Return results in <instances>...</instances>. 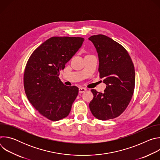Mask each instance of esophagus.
Returning <instances> with one entry per match:
<instances>
[{"instance_id": "34e87169", "label": "esophagus", "mask_w": 160, "mask_h": 160, "mask_svg": "<svg viewBox=\"0 0 160 160\" xmlns=\"http://www.w3.org/2000/svg\"><path fill=\"white\" fill-rule=\"evenodd\" d=\"M87 90V89L85 88H83V87H80L78 88V92L80 94H82V93H83L84 92H85V91Z\"/></svg>"}]
</instances>
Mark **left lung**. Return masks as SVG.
<instances>
[{"instance_id":"8db88e82","label":"left lung","mask_w":160,"mask_h":160,"mask_svg":"<svg viewBox=\"0 0 160 160\" xmlns=\"http://www.w3.org/2000/svg\"><path fill=\"white\" fill-rule=\"evenodd\" d=\"M88 40L96 49L99 77L106 85L103 93L91 90L94 98L89 104L90 111L101 120L117 118L125 110L133 94V64L126 49L112 38L97 35Z\"/></svg>"}]
</instances>
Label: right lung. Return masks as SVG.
Wrapping results in <instances>:
<instances>
[{"label": "right lung", "instance_id": "1", "mask_svg": "<svg viewBox=\"0 0 160 160\" xmlns=\"http://www.w3.org/2000/svg\"><path fill=\"white\" fill-rule=\"evenodd\" d=\"M83 41L82 37H52L37 48L27 62L24 73L27 97L50 120L66 117L78 96V88L64 85L58 76Z\"/></svg>", "mask_w": 160, "mask_h": 160}]
</instances>
